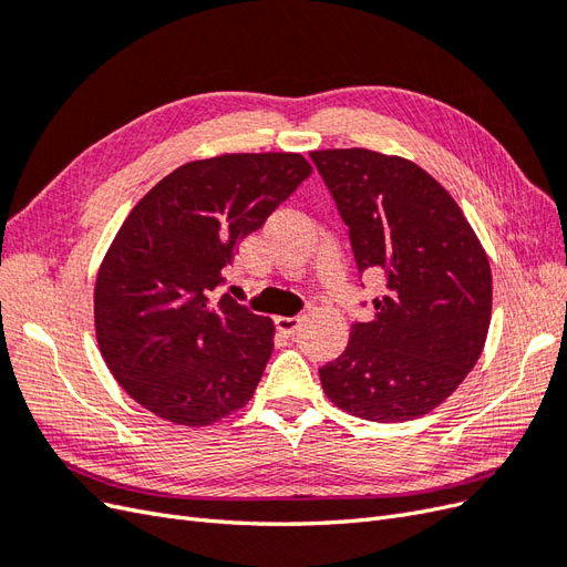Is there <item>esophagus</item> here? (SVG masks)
<instances>
[{
	"mask_svg": "<svg viewBox=\"0 0 567 567\" xmlns=\"http://www.w3.org/2000/svg\"><path fill=\"white\" fill-rule=\"evenodd\" d=\"M302 326V317H277V329L286 336H293Z\"/></svg>",
	"mask_w": 567,
	"mask_h": 567,
	"instance_id": "obj_1",
	"label": "esophagus"
}]
</instances>
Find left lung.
Returning <instances> with one entry per match:
<instances>
[{
  "label": "left lung",
  "instance_id": "1",
  "mask_svg": "<svg viewBox=\"0 0 567 567\" xmlns=\"http://www.w3.org/2000/svg\"><path fill=\"white\" fill-rule=\"evenodd\" d=\"M350 229L359 274L385 277L375 319L319 369L352 416L398 423L440 406L483 354L492 269L458 203L423 167L369 148L310 153Z\"/></svg>",
  "mask_w": 567,
  "mask_h": 567
}]
</instances>
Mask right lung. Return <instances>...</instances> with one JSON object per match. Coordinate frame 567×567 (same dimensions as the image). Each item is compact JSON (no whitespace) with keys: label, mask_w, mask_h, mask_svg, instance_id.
I'll list each match as a JSON object with an SVG mask.
<instances>
[{"label":"right lung","mask_w":567,"mask_h":567,"mask_svg":"<svg viewBox=\"0 0 567 567\" xmlns=\"http://www.w3.org/2000/svg\"><path fill=\"white\" fill-rule=\"evenodd\" d=\"M310 175L300 153H225L177 167L134 205L94 286L99 350L134 402L188 427L250 402L274 321L213 290Z\"/></svg>","instance_id":"1"}]
</instances>
